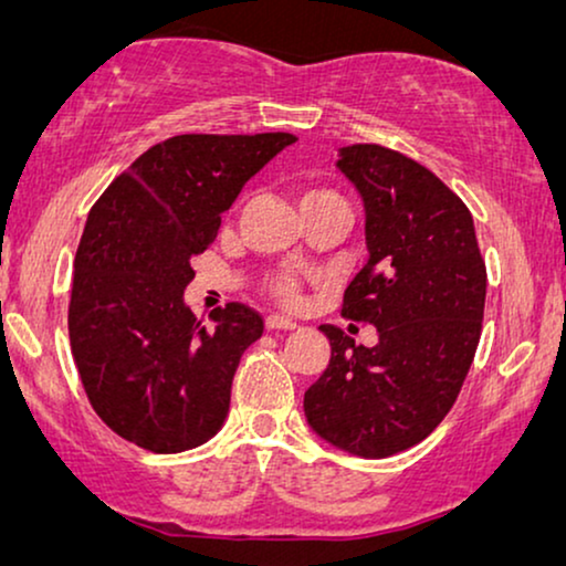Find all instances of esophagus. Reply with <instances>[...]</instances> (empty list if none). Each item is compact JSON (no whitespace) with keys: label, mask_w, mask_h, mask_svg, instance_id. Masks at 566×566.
Masks as SVG:
<instances>
[{"label":"esophagus","mask_w":566,"mask_h":566,"mask_svg":"<svg viewBox=\"0 0 566 566\" xmlns=\"http://www.w3.org/2000/svg\"><path fill=\"white\" fill-rule=\"evenodd\" d=\"M265 324H268V329H296V322L285 319V316H281V314H270Z\"/></svg>","instance_id":"1"}]
</instances>
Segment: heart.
Returning a JSON list of instances; mask_svg holds the SVG:
<instances>
[{"label":"heart","instance_id":"obj_1","mask_svg":"<svg viewBox=\"0 0 566 566\" xmlns=\"http://www.w3.org/2000/svg\"><path fill=\"white\" fill-rule=\"evenodd\" d=\"M322 196H332L329 190H322V188H312L304 192V200H314V198H322ZM270 291H273V296L281 301L285 306H296L301 301V283L296 275L291 273H275L270 277Z\"/></svg>","mask_w":566,"mask_h":566}]
</instances>
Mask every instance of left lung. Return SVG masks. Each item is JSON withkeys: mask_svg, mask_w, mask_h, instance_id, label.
I'll return each mask as SVG.
<instances>
[{"mask_svg": "<svg viewBox=\"0 0 566 566\" xmlns=\"http://www.w3.org/2000/svg\"><path fill=\"white\" fill-rule=\"evenodd\" d=\"M337 165L366 203L370 254L343 316L376 324L378 345L322 324L332 355L304 412L332 446L386 459L428 438L459 399L482 337L486 265L467 203L420 161L353 144Z\"/></svg>", "mask_w": 566, "mask_h": 566, "instance_id": "8db88e82", "label": "left lung"}]
</instances>
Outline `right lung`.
Wrapping results in <instances>:
<instances>
[{"label": "right lung", "mask_w": 566, "mask_h": 566, "mask_svg": "<svg viewBox=\"0 0 566 566\" xmlns=\"http://www.w3.org/2000/svg\"><path fill=\"white\" fill-rule=\"evenodd\" d=\"M293 134H182L154 144L107 185L76 247L69 339L87 399L113 432L154 453L216 436L239 360L265 319L239 301L185 306L221 213Z\"/></svg>", "instance_id": "right-lung-1"}]
</instances>
